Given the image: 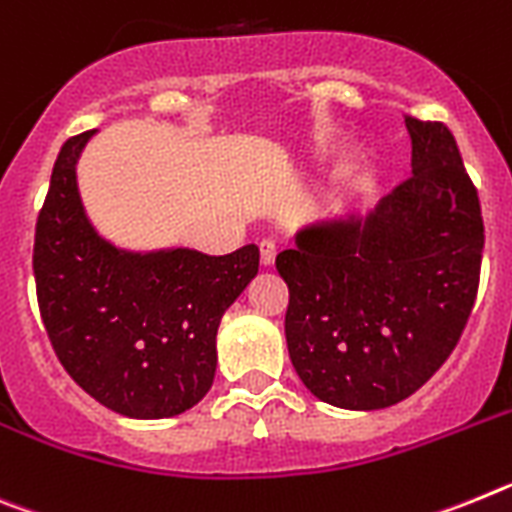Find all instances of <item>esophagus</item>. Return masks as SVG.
Returning a JSON list of instances; mask_svg holds the SVG:
<instances>
[{"instance_id": "1", "label": "esophagus", "mask_w": 512, "mask_h": 512, "mask_svg": "<svg viewBox=\"0 0 512 512\" xmlns=\"http://www.w3.org/2000/svg\"><path fill=\"white\" fill-rule=\"evenodd\" d=\"M275 255H278V244H275V239H270V237L262 239V242H260V260H262V265H265V268H270V265H273Z\"/></svg>"}]
</instances>
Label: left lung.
Wrapping results in <instances>:
<instances>
[{
  "instance_id": "left-lung-1",
  "label": "left lung",
  "mask_w": 512,
  "mask_h": 512,
  "mask_svg": "<svg viewBox=\"0 0 512 512\" xmlns=\"http://www.w3.org/2000/svg\"><path fill=\"white\" fill-rule=\"evenodd\" d=\"M412 175L366 219L319 221L275 257L286 342L306 389L342 410H384L453 353L482 268L479 195L453 133L404 115Z\"/></svg>"
}]
</instances>
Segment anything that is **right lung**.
Instances as JSON below:
<instances>
[{
  "label": "right lung",
  "mask_w": 512,
  "mask_h": 512,
  "mask_svg": "<svg viewBox=\"0 0 512 512\" xmlns=\"http://www.w3.org/2000/svg\"><path fill=\"white\" fill-rule=\"evenodd\" d=\"M92 133L61 146L35 224L43 324L66 373L108 410L136 420L175 417L211 389L219 322L257 275L260 250L128 252L102 239L77 188L79 154Z\"/></svg>",
  "instance_id": "obj_1"
}]
</instances>
